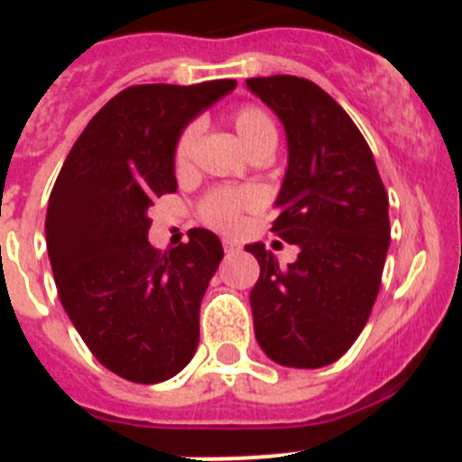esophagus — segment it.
Segmentation results:
<instances>
[{"label": "esophagus", "instance_id": "obj_1", "mask_svg": "<svg viewBox=\"0 0 462 462\" xmlns=\"http://www.w3.org/2000/svg\"><path fill=\"white\" fill-rule=\"evenodd\" d=\"M240 250V245L236 243V240H228V238H224V252H226V254H236V252Z\"/></svg>", "mask_w": 462, "mask_h": 462}]
</instances>
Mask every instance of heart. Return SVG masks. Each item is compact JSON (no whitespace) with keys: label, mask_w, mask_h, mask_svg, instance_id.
I'll return each instance as SVG.
<instances>
[{"label":"heart","mask_w":462,"mask_h":462,"mask_svg":"<svg viewBox=\"0 0 462 462\" xmlns=\"http://www.w3.org/2000/svg\"><path fill=\"white\" fill-rule=\"evenodd\" d=\"M231 125H234L236 134H238L240 143H243L247 152H254L256 148L275 145L277 143L275 122L261 106L247 104L236 108L234 116H231ZM196 138H199V126L187 125L180 136H178V141H175L173 166L178 173L191 166ZM256 206H259V194L254 189H215L203 196L199 212H201L203 222L228 231V228H234L238 224L240 215L245 210H252Z\"/></svg>","instance_id":"heart-1"}]
</instances>
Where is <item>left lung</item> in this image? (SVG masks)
<instances>
[{
	"mask_svg": "<svg viewBox=\"0 0 462 462\" xmlns=\"http://www.w3.org/2000/svg\"><path fill=\"white\" fill-rule=\"evenodd\" d=\"M287 132L289 166L273 234L298 245L280 266L247 245L261 275L250 293L261 349L287 368H324L361 336L389 252V194L368 143L319 85L296 76L247 79Z\"/></svg>",
	"mask_w": 462,
	"mask_h": 462,
	"instance_id": "1",
	"label": "left lung"
}]
</instances>
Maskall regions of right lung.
I'll list each match as a JSON object with an SVG mask.
<instances>
[{
  "mask_svg": "<svg viewBox=\"0 0 462 462\" xmlns=\"http://www.w3.org/2000/svg\"><path fill=\"white\" fill-rule=\"evenodd\" d=\"M236 80L134 85L89 120L57 175L46 243L57 293L94 358L136 383L166 382L191 361L199 310L224 250L206 228L154 250L148 210L178 189L175 141Z\"/></svg>",
  "mask_w": 462,
  "mask_h": 462,
  "instance_id": "obj_1",
  "label": "right lung"
}]
</instances>
